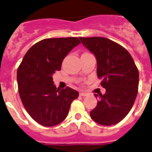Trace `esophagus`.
<instances>
[{"mask_svg": "<svg viewBox=\"0 0 152 152\" xmlns=\"http://www.w3.org/2000/svg\"><path fill=\"white\" fill-rule=\"evenodd\" d=\"M80 96H83V97H86V96H87V93H84V92H80Z\"/></svg>", "mask_w": 152, "mask_h": 152, "instance_id": "esophagus-1", "label": "esophagus"}]
</instances>
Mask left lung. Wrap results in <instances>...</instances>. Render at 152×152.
I'll use <instances>...</instances> for the list:
<instances>
[{"instance_id": "obj_1", "label": "left lung", "mask_w": 152, "mask_h": 152, "mask_svg": "<svg viewBox=\"0 0 152 152\" xmlns=\"http://www.w3.org/2000/svg\"><path fill=\"white\" fill-rule=\"evenodd\" d=\"M97 58V75L105 88L91 119L103 126L115 125L123 120L132 108L138 92L139 72L134 59L125 48L108 38L79 37Z\"/></svg>"}]
</instances>
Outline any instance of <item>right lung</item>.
<instances>
[{
	"mask_svg": "<svg viewBox=\"0 0 152 152\" xmlns=\"http://www.w3.org/2000/svg\"><path fill=\"white\" fill-rule=\"evenodd\" d=\"M80 44L76 37L48 38L37 42L25 55L17 71L18 93L24 108L39 124L53 126L66 118L78 91H59L52 75L61 70L65 57Z\"/></svg>",
	"mask_w": 152,
	"mask_h": 152,
	"instance_id": "add662e5",
	"label": "right lung"
}]
</instances>
